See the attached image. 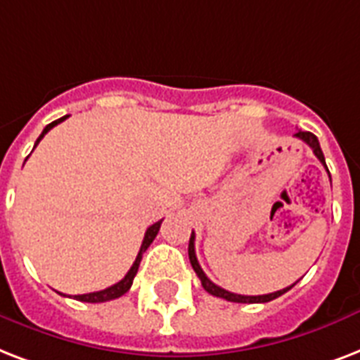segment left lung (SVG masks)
<instances>
[{
  "instance_id": "1",
  "label": "left lung",
  "mask_w": 360,
  "mask_h": 360,
  "mask_svg": "<svg viewBox=\"0 0 360 360\" xmlns=\"http://www.w3.org/2000/svg\"><path fill=\"white\" fill-rule=\"evenodd\" d=\"M295 136H297V139H300V141H304L306 144H308V146L314 150V154H316L317 160L321 161L323 167L327 169V163H325V155H323L321 146H319V141H317V136L314 135V133H310V131H299V133H295ZM327 172H328V169H327ZM188 253H189V261H191V266H193L195 274L199 276V280H200V283H202V287H205L206 293L214 295V297H219V299L229 300V302H244V304H253V302H270V300L278 299V297H281L283 293H287V291H289V289L295 285V283H293V285L285 287V289H280V291H276V293L257 295V297H248V295L231 293V291H225V289H221L219 285H216L214 281L208 280L205 272H202V269H200L199 261H197V255H195V233H191V238H189Z\"/></svg>"
}]
</instances>
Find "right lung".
I'll return each mask as SVG.
<instances>
[{
    "label": "right lung",
    "mask_w": 360,
    "mask_h": 360,
    "mask_svg": "<svg viewBox=\"0 0 360 360\" xmlns=\"http://www.w3.org/2000/svg\"><path fill=\"white\" fill-rule=\"evenodd\" d=\"M65 118H67V116H63V118L54 120L52 124L46 125V127H44V129H43V133L39 135L37 142H35V146H37L39 142H41V139H43V136L46 135V133H49V131L52 129V127H54V125H58V124H60V122H63V120H65ZM35 146H33V148H35ZM27 158H30V155H27ZM27 158H26V160H27ZM161 221H163V219H160L158 224L150 225L148 229H146V235H144L142 246H141V250H139V255H136L135 263H133V266H131V269H129V272H127V274L124 276V280H120L118 283H114V285L107 287V289H103V291H96V293H86V295H75V299L82 300V302H107V300L118 299V297H122V295L127 293V291H129L131 283H133V278H135V276H136L139 264H141L142 253L148 250L150 244H152L155 236H158V233H160V227H161Z\"/></svg>",
    "instance_id": "obj_1"
}]
</instances>
